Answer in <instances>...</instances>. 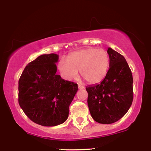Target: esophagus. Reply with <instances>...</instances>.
Segmentation results:
<instances>
[{"mask_svg": "<svg viewBox=\"0 0 151 151\" xmlns=\"http://www.w3.org/2000/svg\"><path fill=\"white\" fill-rule=\"evenodd\" d=\"M78 88L79 90H83V89L85 88L84 86H83L82 85H81V84H78Z\"/></svg>", "mask_w": 151, "mask_h": 151, "instance_id": "34e87169", "label": "esophagus"}]
</instances>
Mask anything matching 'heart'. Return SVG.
<instances>
[{
  "label": "heart",
  "mask_w": 151,
  "mask_h": 151,
  "mask_svg": "<svg viewBox=\"0 0 151 151\" xmlns=\"http://www.w3.org/2000/svg\"><path fill=\"white\" fill-rule=\"evenodd\" d=\"M110 59L107 52L103 49L88 48L74 52L68 59L61 58L57 68L65 80L73 81L81 75L90 83L101 81L109 68Z\"/></svg>",
  "instance_id": "obj_1"
}]
</instances>
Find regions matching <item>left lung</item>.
<instances>
[{
  "mask_svg": "<svg viewBox=\"0 0 151 151\" xmlns=\"http://www.w3.org/2000/svg\"><path fill=\"white\" fill-rule=\"evenodd\" d=\"M110 64L100 83L86 87L92 118L101 124H111L122 118L133 102V76L126 59L109 48Z\"/></svg>",
  "mask_w": 151,
  "mask_h": 151,
  "instance_id": "1",
  "label": "left lung"
}]
</instances>
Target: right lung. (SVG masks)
I'll return each mask as SVG.
<instances>
[{"mask_svg": "<svg viewBox=\"0 0 151 151\" xmlns=\"http://www.w3.org/2000/svg\"><path fill=\"white\" fill-rule=\"evenodd\" d=\"M59 55H42L27 64L18 81V103L31 120L44 127L61 124L78 90L75 83L56 75Z\"/></svg>", "mask_w": 151, "mask_h": 151, "instance_id": "right-lung-1", "label": "right lung"}]
</instances>
